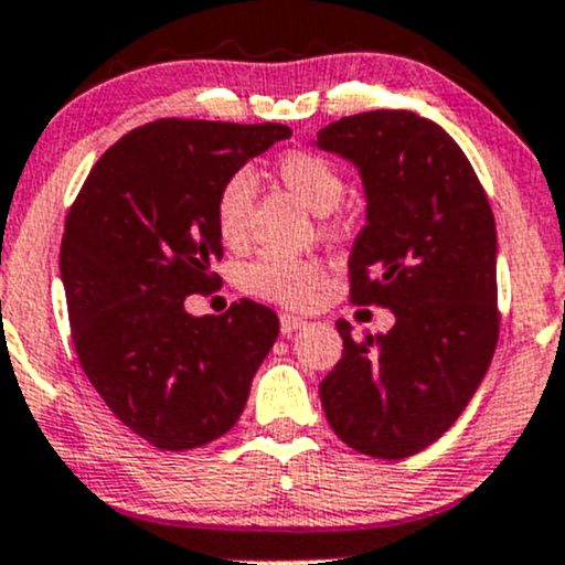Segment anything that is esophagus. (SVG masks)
<instances>
[{"label":"esophagus","mask_w":565,"mask_h":565,"mask_svg":"<svg viewBox=\"0 0 565 565\" xmlns=\"http://www.w3.org/2000/svg\"><path fill=\"white\" fill-rule=\"evenodd\" d=\"M307 326V320L305 318H299V315H280V331L285 333V337H288V333H294V331H299V329H305Z\"/></svg>","instance_id":"1"}]
</instances>
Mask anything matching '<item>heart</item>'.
Wrapping results in <instances>:
<instances>
[{"label":"heart","mask_w":565,"mask_h":565,"mask_svg":"<svg viewBox=\"0 0 565 565\" xmlns=\"http://www.w3.org/2000/svg\"><path fill=\"white\" fill-rule=\"evenodd\" d=\"M277 180L305 202L312 212L323 215V232H339L342 217L333 212L344 196V178L339 167L315 150H288L275 163ZM253 178L247 172H234L223 180L215 193L212 215H215L217 236L228 247H236L247 236V217L253 207ZM326 264L312 256H280L264 253L242 269V288L264 301L282 307H305L315 299L326 282Z\"/></svg>","instance_id":"1"}]
</instances>
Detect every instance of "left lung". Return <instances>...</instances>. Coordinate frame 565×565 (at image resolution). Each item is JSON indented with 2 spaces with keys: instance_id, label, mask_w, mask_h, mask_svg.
Instances as JSON below:
<instances>
[{
  "instance_id": "1",
  "label": "left lung",
  "mask_w": 565,
  "mask_h": 565,
  "mask_svg": "<svg viewBox=\"0 0 565 565\" xmlns=\"http://www.w3.org/2000/svg\"><path fill=\"white\" fill-rule=\"evenodd\" d=\"M318 145L355 161L366 185L350 301L396 315L391 331L363 337L339 320L344 350L320 402L344 445L402 460L458 420L495 353L493 210L455 139L409 110L348 115Z\"/></svg>"
}]
</instances>
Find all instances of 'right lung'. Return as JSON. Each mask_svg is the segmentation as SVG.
Instances as JSON below:
<instances>
[{
	"instance_id": "add662e5",
	"label": "right lung",
	"mask_w": 565,
	"mask_h": 565,
	"mask_svg": "<svg viewBox=\"0 0 565 565\" xmlns=\"http://www.w3.org/2000/svg\"><path fill=\"white\" fill-rule=\"evenodd\" d=\"M290 129L161 118L94 163L64 221L62 280L77 361L110 412L167 452L232 430L280 320L239 299L193 318L185 296L221 277L215 193Z\"/></svg>"
}]
</instances>
